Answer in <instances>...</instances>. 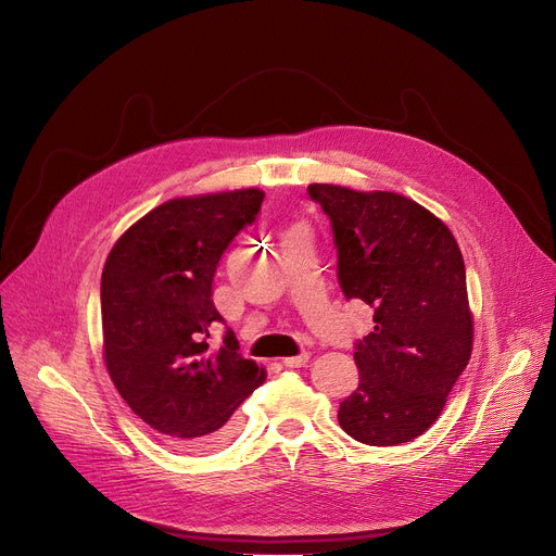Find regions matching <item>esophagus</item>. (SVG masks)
Wrapping results in <instances>:
<instances>
[{"mask_svg": "<svg viewBox=\"0 0 556 556\" xmlns=\"http://www.w3.org/2000/svg\"><path fill=\"white\" fill-rule=\"evenodd\" d=\"M307 361H309V354H307V352H301V354H296V356L283 358V365H286V367H303V365H307Z\"/></svg>", "mask_w": 556, "mask_h": 556, "instance_id": "34e87169", "label": "esophagus"}]
</instances>
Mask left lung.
<instances>
[{
  "label": "left lung",
  "mask_w": 556,
  "mask_h": 556,
  "mask_svg": "<svg viewBox=\"0 0 556 556\" xmlns=\"http://www.w3.org/2000/svg\"><path fill=\"white\" fill-rule=\"evenodd\" d=\"M332 222L339 283L374 307V330L356 341L358 387L339 425L369 446L422 435L472 350L466 270L453 232L418 202L389 191L309 185Z\"/></svg>",
  "instance_id": "1"
}]
</instances>
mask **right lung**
<instances>
[{"mask_svg": "<svg viewBox=\"0 0 556 556\" xmlns=\"http://www.w3.org/2000/svg\"><path fill=\"white\" fill-rule=\"evenodd\" d=\"M264 191L176 198L149 211L108 255L101 277L103 356L129 409L182 451H213L237 407L266 380L230 328L211 348L215 268L235 235L257 219Z\"/></svg>", "mask_w": 556, "mask_h": 556, "instance_id": "right-lung-1", "label": "right lung"}]
</instances>
